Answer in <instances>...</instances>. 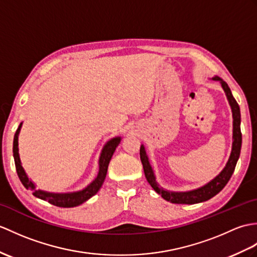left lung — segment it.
Instances as JSON below:
<instances>
[{
    "mask_svg": "<svg viewBox=\"0 0 257 257\" xmlns=\"http://www.w3.org/2000/svg\"><path fill=\"white\" fill-rule=\"evenodd\" d=\"M213 80H218L220 81V83H221V85L226 94V97H228L229 103L231 105L232 112H233V146H232V152H231L228 163L225 165V168L216 178H213L210 183L205 185L204 187L193 190V192H187V193L166 192L164 189L159 188L156 182V177L153 175L150 163H149V160L145 151V147L141 146L140 148V159L143 165V171H145L147 181L158 194L162 196L165 200L172 202V204L192 205V204H197V202L206 201L208 199L212 198V197L216 196L220 190H222V188L225 186L226 183L229 182L232 174H233L234 172L238 157H240L241 145H242V134H241V128H240V123H241L240 107H238V104L236 103L233 95H232L231 89L228 86V84L218 76L213 77Z\"/></svg>",
    "mask_w": 257,
    "mask_h": 257,
    "instance_id": "obj_1",
    "label": "left lung"
}]
</instances>
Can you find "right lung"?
Instances as JSON below:
<instances>
[{"label":"right lung","mask_w":257,"mask_h":257,"mask_svg":"<svg viewBox=\"0 0 257 257\" xmlns=\"http://www.w3.org/2000/svg\"><path fill=\"white\" fill-rule=\"evenodd\" d=\"M21 127H22V123L16 130L15 136H14V141H13V156L15 161V168H16L17 175H19L22 184L26 188H31L33 190V195L35 197H38L40 199L47 200L48 202H50L51 205H55L57 207L71 208V207H75L83 204V202L91 198L92 196H94L98 192L99 188L101 187V185H103L105 181L109 161L112 157V154H114L117 146L119 145V142H120V137H117V138H114L107 142V145L104 147L103 152H101L100 158H99L98 175L85 189L81 190V192L71 193V194H52V193L43 192V190L35 189V185L29 181L25 171L23 169L20 156H19V134H20Z\"/></svg>","instance_id":"1"}]
</instances>
